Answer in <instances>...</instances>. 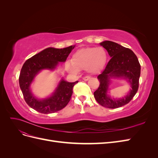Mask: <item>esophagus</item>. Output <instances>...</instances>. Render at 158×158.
Masks as SVG:
<instances>
[{"label": "esophagus", "instance_id": "1", "mask_svg": "<svg viewBox=\"0 0 158 158\" xmlns=\"http://www.w3.org/2000/svg\"><path fill=\"white\" fill-rule=\"evenodd\" d=\"M89 79H90L89 76H85V77L83 78V80H84V81H88V80H89Z\"/></svg>", "mask_w": 158, "mask_h": 158}]
</instances>
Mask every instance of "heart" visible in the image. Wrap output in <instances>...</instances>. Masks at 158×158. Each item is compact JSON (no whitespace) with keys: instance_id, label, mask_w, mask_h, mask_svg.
I'll list each match as a JSON object with an SVG mask.
<instances>
[{"instance_id":"1","label":"heart","mask_w":158,"mask_h":158,"mask_svg":"<svg viewBox=\"0 0 158 158\" xmlns=\"http://www.w3.org/2000/svg\"><path fill=\"white\" fill-rule=\"evenodd\" d=\"M106 51L103 47H88L76 51L71 59V63L65 64L69 73L75 74L79 70L86 69L89 73L95 74L101 71L107 61Z\"/></svg>"}]
</instances>
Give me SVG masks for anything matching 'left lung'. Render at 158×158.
I'll use <instances>...</instances> for the list:
<instances>
[{"mask_svg":"<svg viewBox=\"0 0 158 158\" xmlns=\"http://www.w3.org/2000/svg\"><path fill=\"white\" fill-rule=\"evenodd\" d=\"M99 44L107 51L111 59L102 74L98 76L100 84L94 93V98L105 107L115 109L122 107L130 102L137 92L140 64L136 55L130 49L111 41H104ZM111 78L124 79L129 84L131 88L126 96L117 99L109 95L108 93Z\"/></svg>","mask_w":158,"mask_h":158,"instance_id":"8db88e82","label":"left lung"}]
</instances>
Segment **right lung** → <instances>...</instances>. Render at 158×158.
I'll use <instances>...</instances> for the list:
<instances>
[{
	"label": "right lung",
	"mask_w": 158,
	"mask_h": 158,
	"mask_svg": "<svg viewBox=\"0 0 158 158\" xmlns=\"http://www.w3.org/2000/svg\"><path fill=\"white\" fill-rule=\"evenodd\" d=\"M75 45L63 49L48 47L31 56L23 64L19 77V84L23 98L31 108L41 113H55L63 109L69 102L74 85L78 83L69 82L62 78L50 96L39 99L33 94L31 85L35 76L43 70H54L59 63H64Z\"/></svg>",
	"instance_id": "1"
}]
</instances>
